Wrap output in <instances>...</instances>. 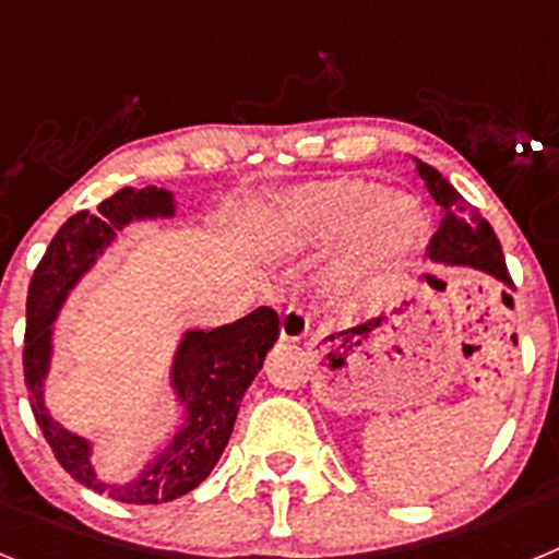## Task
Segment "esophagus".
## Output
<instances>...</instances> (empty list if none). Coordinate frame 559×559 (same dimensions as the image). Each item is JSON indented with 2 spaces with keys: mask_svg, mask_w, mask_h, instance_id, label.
<instances>
[{
  "mask_svg": "<svg viewBox=\"0 0 559 559\" xmlns=\"http://www.w3.org/2000/svg\"><path fill=\"white\" fill-rule=\"evenodd\" d=\"M310 330V316L296 305H288L283 310V338L285 341H302Z\"/></svg>",
  "mask_w": 559,
  "mask_h": 559,
  "instance_id": "34e87169",
  "label": "esophagus"
}]
</instances>
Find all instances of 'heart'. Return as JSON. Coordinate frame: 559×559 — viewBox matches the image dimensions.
I'll list each match as a JSON object with an SVG mask.
<instances>
[{"instance_id": "b5f03b06", "label": "heart", "mask_w": 559, "mask_h": 559, "mask_svg": "<svg viewBox=\"0 0 559 559\" xmlns=\"http://www.w3.org/2000/svg\"><path fill=\"white\" fill-rule=\"evenodd\" d=\"M417 231L419 218L408 201L380 199L378 187L364 179L302 187L269 218V235L294 249L335 246L347 237V260L355 269L392 263L412 249Z\"/></svg>"}]
</instances>
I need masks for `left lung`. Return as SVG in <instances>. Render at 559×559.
Returning a JSON list of instances; mask_svg holds the SVG:
<instances>
[{"label": "left lung", "mask_w": 559, "mask_h": 559, "mask_svg": "<svg viewBox=\"0 0 559 559\" xmlns=\"http://www.w3.org/2000/svg\"><path fill=\"white\" fill-rule=\"evenodd\" d=\"M414 165H417L419 179L426 181L431 199L437 201L439 212H442V224L428 243V260L439 265H462V269L484 271V274L496 276L498 283L512 288V276L507 271L501 243H498L492 226L481 218V212L467 204L456 192V187L442 179L437 167L426 165L423 159H414ZM428 280H433V276L428 274Z\"/></svg>", "instance_id": "1"}]
</instances>
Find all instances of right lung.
Returning <instances> with one entry per match:
<instances>
[{
	"mask_svg": "<svg viewBox=\"0 0 559 559\" xmlns=\"http://www.w3.org/2000/svg\"><path fill=\"white\" fill-rule=\"evenodd\" d=\"M176 199L165 187H122L100 201L97 212H78L52 237L27 290L24 333V386L38 428L63 471L78 484L122 503H165L187 496L212 473L235 428L240 400L263 369L280 338V316L257 308L237 322L215 330H187L170 367V392L185 419L173 439L128 481H106L92 464V442L52 419L44 403L56 319L67 296L117 243L122 229L140 221H170Z\"/></svg>",
	"mask_w": 559,
	"mask_h": 559,
	"instance_id": "obj_1",
	"label": "right lung"
}]
</instances>
